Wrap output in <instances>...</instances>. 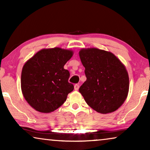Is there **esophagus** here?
<instances>
[{"mask_svg":"<svg viewBox=\"0 0 150 150\" xmlns=\"http://www.w3.org/2000/svg\"><path fill=\"white\" fill-rule=\"evenodd\" d=\"M79 89V85H78V84H76V85H74V90L75 91H78Z\"/></svg>","mask_w":150,"mask_h":150,"instance_id":"1","label":"esophagus"}]
</instances>
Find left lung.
<instances>
[{
  "mask_svg": "<svg viewBox=\"0 0 150 150\" xmlns=\"http://www.w3.org/2000/svg\"><path fill=\"white\" fill-rule=\"evenodd\" d=\"M79 56L87 77L79 92L87 104L100 113L116 110L128 93L126 67L112 53L98 48L83 49Z\"/></svg>",
  "mask_w": 150,
  "mask_h": 150,
  "instance_id": "8db88e82",
  "label": "left lung"
}]
</instances>
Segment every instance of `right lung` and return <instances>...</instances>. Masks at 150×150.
I'll list each match as a JSON object with an SVG mask.
<instances>
[{"label": "right lung", "instance_id": "right-lung-1", "mask_svg": "<svg viewBox=\"0 0 150 150\" xmlns=\"http://www.w3.org/2000/svg\"><path fill=\"white\" fill-rule=\"evenodd\" d=\"M73 52L60 48L43 49L24 64L21 75L23 96L33 108L50 112L64 103L74 85L64 65Z\"/></svg>", "mask_w": 150, "mask_h": 150}]
</instances>
